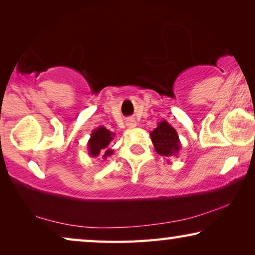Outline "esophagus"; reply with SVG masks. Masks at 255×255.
I'll return each mask as SVG.
<instances>
[{
    "label": "esophagus",
    "mask_w": 255,
    "mask_h": 255,
    "mask_svg": "<svg viewBox=\"0 0 255 255\" xmlns=\"http://www.w3.org/2000/svg\"><path fill=\"white\" fill-rule=\"evenodd\" d=\"M128 128H134L135 127V122H133V121H130V122H128Z\"/></svg>",
    "instance_id": "1"
}]
</instances>
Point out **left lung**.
Listing matches in <instances>:
<instances>
[{
    "mask_svg": "<svg viewBox=\"0 0 255 255\" xmlns=\"http://www.w3.org/2000/svg\"><path fill=\"white\" fill-rule=\"evenodd\" d=\"M151 140L158 154L163 158L177 156L181 149V141L175 128L166 120L159 122L158 127L151 131Z\"/></svg>",
    "mask_w": 255,
    "mask_h": 255,
    "instance_id": "obj_1",
    "label": "left lung"
}]
</instances>
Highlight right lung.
Returning <instances> with one entry per match:
<instances>
[{
    "mask_svg": "<svg viewBox=\"0 0 255 255\" xmlns=\"http://www.w3.org/2000/svg\"><path fill=\"white\" fill-rule=\"evenodd\" d=\"M115 137L114 132H111L104 127H99L95 130H93L90 138L87 144L88 147V154L92 158H96L101 154L102 159L107 158L114 154V149L109 147V144Z\"/></svg>",
    "mask_w": 255,
    "mask_h": 255,
    "instance_id": "1",
    "label": "right lung"
}]
</instances>
